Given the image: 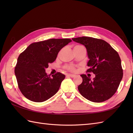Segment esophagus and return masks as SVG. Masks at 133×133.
<instances>
[{
    "label": "esophagus",
    "mask_w": 133,
    "mask_h": 133,
    "mask_svg": "<svg viewBox=\"0 0 133 133\" xmlns=\"http://www.w3.org/2000/svg\"><path fill=\"white\" fill-rule=\"evenodd\" d=\"M68 76H70V77H71V78H74V77H75V75L71 74H69L68 75Z\"/></svg>",
    "instance_id": "34e87169"
}]
</instances>
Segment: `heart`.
<instances>
[{"label": "heart", "mask_w": 133, "mask_h": 133, "mask_svg": "<svg viewBox=\"0 0 133 133\" xmlns=\"http://www.w3.org/2000/svg\"><path fill=\"white\" fill-rule=\"evenodd\" d=\"M81 46V45H76V46H75V47H76V46ZM66 68H67V69H68V70H70V71H74V70H75V68H74V66H73V65L68 66L66 67Z\"/></svg>", "instance_id": "1"}]
</instances>
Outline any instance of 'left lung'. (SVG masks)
Segmentation results:
<instances>
[{"label": "left lung", "mask_w": 133, "mask_h": 133, "mask_svg": "<svg viewBox=\"0 0 133 133\" xmlns=\"http://www.w3.org/2000/svg\"><path fill=\"white\" fill-rule=\"evenodd\" d=\"M72 40L85 46L89 59L87 72L95 75L92 80L85 74L80 75L83 82L78 87L80 93L95 103L110 98L117 90L123 75L121 59L117 51L102 39L83 37Z\"/></svg>", "instance_id": "8db88e82"}]
</instances>
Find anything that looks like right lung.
Returning a JSON list of instances; mask_svg holds the SVG:
<instances>
[{"label": "right lung", "mask_w": 133, "mask_h": 133, "mask_svg": "<svg viewBox=\"0 0 133 133\" xmlns=\"http://www.w3.org/2000/svg\"><path fill=\"white\" fill-rule=\"evenodd\" d=\"M70 39H50L31 44L19 55L15 75L20 90L26 98L34 102L46 101L59 89L65 76L60 73L48 76L45 69L54 62Z\"/></svg>", "instance_id": "1"}]
</instances>
